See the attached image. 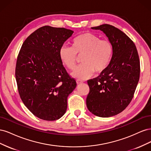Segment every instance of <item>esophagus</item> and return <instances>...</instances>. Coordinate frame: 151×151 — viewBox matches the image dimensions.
Returning a JSON list of instances; mask_svg holds the SVG:
<instances>
[{
  "label": "esophagus",
  "instance_id": "obj_1",
  "mask_svg": "<svg viewBox=\"0 0 151 151\" xmlns=\"http://www.w3.org/2000/svg\"><path fill=\"white\" fill-rule=\"evenodd\" d=\"M76 82H77V84H79L83 83V81H80V80H77Z\"/></svg>",
  "mask_w": 151,
  "mask_h": 151
}]
</instances>
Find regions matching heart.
<instances>
[{
  "instance_id": "b5f03b06",
  "label": "heart",
  "mask_w": 151,
  "mask_h": 151,
  "mask_svg": "<svg viewBox=\"0 0 151 151\" xmlns=\"http://www.w3.org/2000/svg\"><path fill=\"white\" fill-rule=\"evenodd\" d=\"M112 54L111 43L91 33L77 36L72 40V47L63 45L59 50L61 61L70 70L76 68L78 56H83V64L72 72L73 76L79 79L89 78L94 72L103 73L111 62Z\"/></svg>"
}]
</instances>
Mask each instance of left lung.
Instances as JSON below:
<instances>
[{
    "mask_svg": "<svg viewBox=\"0 0 151 151\" xmlns=\"http://www.w3.org/2000/svg\"><path fill=\"white\" fill-rule=\"evenodd\" d=\"M91 28L106 35L113 55L106 70L88 81L86 105L94 115L110 117L124 110L134 97L140 77L139 57L133 41L115 26L104 24Z\"/></svg>",
    "mask_w": 151,
    "mask_h": 151,
    "instance_id": "left-lung-1",
    "label": "left lung"
}]
</instances>
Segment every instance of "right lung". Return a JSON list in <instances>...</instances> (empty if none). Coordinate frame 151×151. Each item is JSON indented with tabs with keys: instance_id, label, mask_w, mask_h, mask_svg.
<instances>
[{
	"instance_id": "obj_1",
	"label": "right lung",
	"mask_w": 151,
	"mask_h": 151,
	"mask_svg": "<svg viewBox=\"0 0 151 151\" xmlns=\"http://www.w3.org/2000/svg\"><path fill=\"white\" fill-rule=\"evenodd\" d=\"M74 31L45 26L31 34L18 54L15 76L20 98L40 119L53 121L64 115L67 97L77 86L62 64L59 50Z\"/></svg>"
}]
</instances>
